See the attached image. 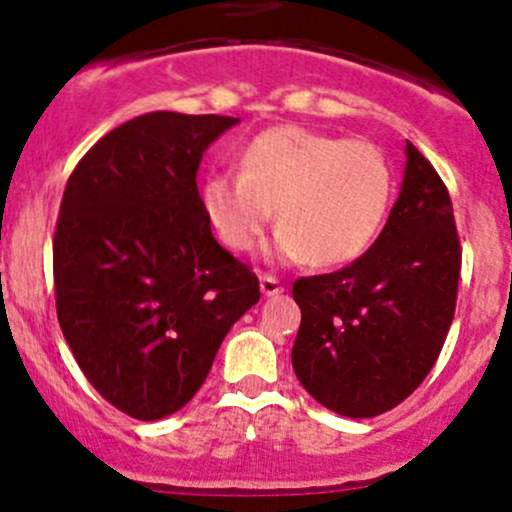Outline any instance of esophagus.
<instances>
[{
    "label": "esophagus",
    "instance_id": "34e87169",
    "mask_svg": "<svg viewBox=\"0 0 512 512\" xmlns=\"http://www.w3.org/2000/svg\"><path fill=\"white\" fill-rule=\"evenodd\" d=\"M260 289H262V294H265V297H275V294L285 292L282 282L277 280V277H272V275H260Z\"/></svg>",
    "mask_w": 512,
    "mask_h": 512
}]
</instances>
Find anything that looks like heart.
Masks as SVG:
<instances>
[{
	"mask_svg": "<svg viewBox=\"0 0 512 512\" xmlns=\"http://www.w3.org/2000/svg\"><path fill=\"white\" fill-rule=\"evenodd\" d=\"M240 175L215 173L203 205L220 240L250 252L277 208V252L312 267L347 265L374 245L394 198L384 151L364 138L267 128L242 146Z\"/></svg>",
	"mask_w": 512,
	"mask_h": 512,
	"instance_id": "heart-1",
	"label": "heart"
}]
</instances>
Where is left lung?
<instances>
[{
  "mask_svg": "<svg viewBox=\"0 0 512 512\" xmlns=\"http://www.w3.org/2000/svg\"><path fill=\"white\" fill-rule=\"evenodd\" d=\"M461 240L448 188L414 143L384 230L352 265L299 277L292 366L322 406L349 418L391 411L421 386L456 312Z\"/></svg>",
  "mask_w": 512,
  "mask_h": 512,
  "instance_id": "obj_1",
  "label": "left lung"
}]
</instances>
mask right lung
<instances>
[{
	"mask_svg": "<svg viewBox=\"0 0 512 512\" xmlns=\"http://www.w3.org/2000/svg\"><path fill=\"white\" fill-rule=\"evenodd\" d=\"M232 116L153 111L101 138L69 175L54 232L56 317L91 386L158 421L203 386L232 324L260 299L218 245L198 193Z\"/></svg>",
	"mask_w": 512,
	"mask_h": 512,
	"instance_id": "1",
	"label": "right lung"
}]
</instances>
